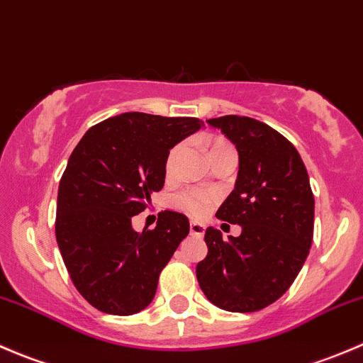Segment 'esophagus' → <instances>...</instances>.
Returning a JSON list of instances; mask_svg holds the SVG:
<instances>
[{
    "label": "esophagus",
    "mask_w": 363,
    "mask_h": 363,
    "mask_svg": "<svg viewBox=\"0 0 363 363\" xmlns=\"http://www.w3.org/2000/svg\"><path fill=\"white\" fill-rule=\"evenodd\" d=\"M189 232H191V235L195 237H203L205 233V225L199 221H191V225H189Z\"/></svg>",
    "instance_id": "esophagus-1"
}]
</instances>
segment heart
<instances>
[{
    "label": "heart",
    "instance_id": "obj_1",
    "mask_svg": "<svg viewBox=\"0 0 363 363\" xmlns=\"http://www.w3.org/2000/svg\"><path fill=\"white\" fill-rule=\"evenodd\" d=\"M181 155L182 145H175V147L168 152L167 161H164V172H167L168 177H172V175L175 174V170H177V163ZM207 155L208 158L214 160L225 155H235V149H233V145L230 144L228 140H225V138L212 137L207 140ZM212 202H214V195H212V193L199 191V189H189V191H184L181 193V195L175 196L177 207H181L182 211H186L188 214L193 216L205 214Z\"/></svg>",
    "mask_w": 363,
    "mask_h": 363
}]
</instances>
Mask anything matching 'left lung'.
Returning a JSON list of instances; mask_svg holds the SVG:
<instances>
[{
    "instance_id": "1",
    "label": "left lung",
    "mask_w": 363,
    "mask_h": 363,
    "mask_svg": "<svg viewBox=\"0 0 363 363\" xmlns=\"http://www.w3.org/2000/svg\"><path fill=\"white\" fill-rule=\"evenodd\" d=\"M239 152L235 189L218 218L239 237L207 228V256L196 265L200 288L219 309L255 313L286 294L298 276L314 232V196L298 151L269 124L251 117L208 119Z\"/></svg>"
}]
</instances>
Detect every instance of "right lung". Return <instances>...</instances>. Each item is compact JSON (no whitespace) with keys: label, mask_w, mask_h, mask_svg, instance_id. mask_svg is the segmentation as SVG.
I'll list each match as a JSON object with an SVG mask.
<instances>
[{"label":"right lung","mask_w":363,"mask_h":363,"mask_svg":"<svg viewBox=\"0 0 363 363\" xmlns=\"http://www.w3.org/2000/svg\"><path fill=\"white\" fill-rule=\"evenodd\" d=\"M203 128L196 117L126 112L86 131L57 191L56 239L79 294L116 316L152 302L161 270L189 233L184 214L161 211L155 230L131 225L164 184L172 147Z\"/></svg>","instance_id":"obj_1"}]
</instances>
